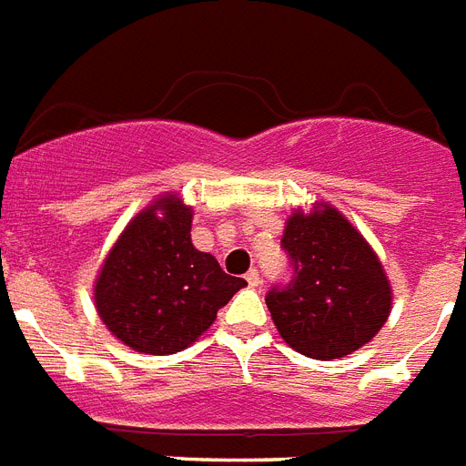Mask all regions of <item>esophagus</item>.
Instances as JSON below:
<instances>
[{
    "mask_svg": "<svg viewBox=\"0 0 466 466\" xmlns=\"http://www.w3.org/2000/svg\"><path fill=\"white\" fill-rule=\"evenodd\" d=\"M247 283L251 289H258V286H261V273H258L257 268H251V271L247 273Z\"/></svg>",
    "mask_w": 466,
    "mask_h": 466,
    "instance_id": "34e87169",
    "label": "esophagus"
}]
</instances>
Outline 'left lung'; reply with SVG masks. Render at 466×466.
Here are the masks:
<instances>
[{
	"instance_id": "8db88e82",
	"label": "left lung",
	"mask_w": 466,
	"mask_h": 466,
	"mask_svg": "<svg viewBox=\"0 0 466 466\" xmlns=\"http://www.w3.org/2000/svg\"><path fill=\"white\" fill-rule=\"evenodd\" d=\"M280 247L293 276L273 286L266 305L289 347L329 361L374 339L390 312V283L374 248L350 219L322 205L293 212Z\"/></svg>"
}]
</instances>
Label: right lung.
Wrapping results in <instances>:
<instances>
[{
  "instance_id": "1",
  "label": "right lung",
  "mask_w": 466,
  "mask_h": 466,
  "mask_svg": "<svg viewBox=\"0 0 466 466\" xmlns=\"http://www.w3.org/2000/svg\"><path fill=\"white\" fill-rule=\"evenodd\" d=\"M193 209L166 195L131 219L95 283L106 329L144 354H176L215 322L247 280L219 268L190 241Z\"/></svg>"
}]
</instances>
